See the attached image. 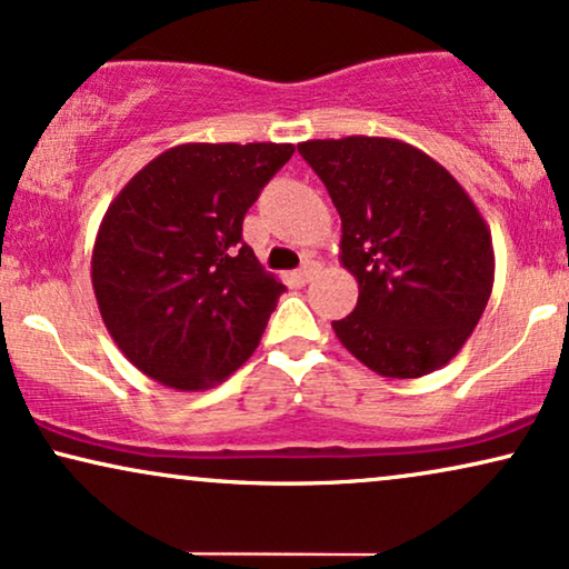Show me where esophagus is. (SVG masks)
<instances>
[{"mask_svg": "<svg viewBox=\"0 0 569 569\" xmlns=\"http://www.w3.org/2000/svg\"><path fill=\"white\" fill-rule=\"evenodd\" d=\"M316 271H319V267H316V263H306V267L295 271L292 279H295V282H298V284H308V282H311V279L316 277Z\"/></svg>", "mask_w": 569, "mask_h": 569, "instance_id": "1", "label": "esophagus"}]
</instances>
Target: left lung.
I'll list each match as a JSON object with an SVG mask.
<instances>
[{"mask_svg": "<svg viewBox=\"0 0 569 569\" xmlns=\"http://www.w3.org/2000/svg\"><path fill=\"white\" fill-rule=\"evenodd\" d=\"M342 219L339 263L356 311L331 321L339 342L383 379L447 366L481 321L493 246L473 198L429 153L397 138L298 143Z\"/></svg>", "mask_w": 569, "mask_h": 569, "instance_id": "left-lung-1", "label": "left lung"}]
</instances>
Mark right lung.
<instances>
[{
    "label": "right lung",
    "instance_id": "1",
    "mask_svg": "<svg viewBox=\"0 0 569 569\" xmlns=\"http://www.w3.org/2000/svg\"><path fill=\"white\" fill-rule=\"evenodd\" d=\"M292 151L180 143L109 203L93 240V295L140 373L201 392L253 356L284 284L242 242V219Z\"/></svg>",
    "mask_w": 569,
    "mask_h": 569
}]
</instances>
